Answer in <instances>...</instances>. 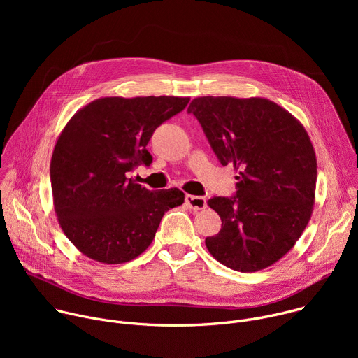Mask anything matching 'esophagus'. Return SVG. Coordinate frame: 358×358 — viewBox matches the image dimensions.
<instances>
[{
    "mask_svg": "<svg viewBox=\"0 0 358 358\" xmlns=\"http://www.w3.org/2000/svg\"><path fill=\"white\" fill-rule=\"evenodd\" d=\"M185 202L187 206L194 210V211H198V210H203L207 207V199L206 196H198V195H191V194H187L185 195Z\"/></svg>",
    "mask_w": 358,
    "mask_h": 358,
    "instance_id": "1",
    "label": "esophagus"
}]
</instances>
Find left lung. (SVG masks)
<instances>
[{
  "label": "left lung",
  "mask_w": 358,
  "mask_h": 358,
  "mask_svg": "<svg viewBox=\"0 0 358 358\" xmlns=\"http://www.w3.org/2000/svg\"><path fill=\"white\" fill-rule=\"evenodd\" d=\"M188 113L201 123L221 164L238 173L234 198L208 199L222 225L206 238L207 249L238 272L269 268L312 218L317 160L308 131L265 97H195Z\"/></svg>",
  "instance_id": "obj_1"
}]
</instances>
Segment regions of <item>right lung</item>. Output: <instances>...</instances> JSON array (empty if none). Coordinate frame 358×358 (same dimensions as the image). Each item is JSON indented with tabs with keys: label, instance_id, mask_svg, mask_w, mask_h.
Listing matches in <instances>:
<instances>
[{
	"label": "right lung",
	"instance_id": "add662e5",
	"mask_svg": "<svg viewBox=\"0 0 358 358\" xmlns=\"http://www.w3.org/2000/svg\"><path fill=\"white\" fill-rule=\"evenodd\" d=\"M188 101L100 97L62 129L50 159L54 208L64 234L85 257L108 265L133 261L155 239L164 213L184 202L181 189L148 191L127 173L151 164L150 137Z\"/></svg>",
	"mask_w": 358,
	"mask_h": 358
}]
</instances>
